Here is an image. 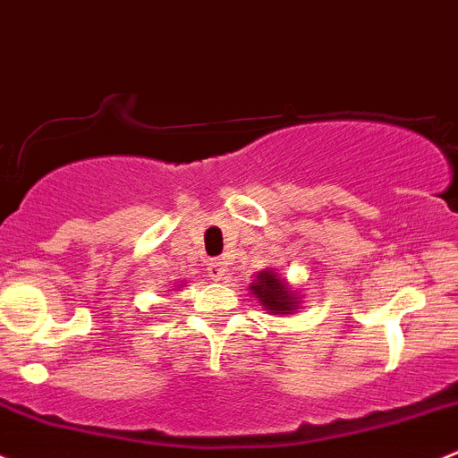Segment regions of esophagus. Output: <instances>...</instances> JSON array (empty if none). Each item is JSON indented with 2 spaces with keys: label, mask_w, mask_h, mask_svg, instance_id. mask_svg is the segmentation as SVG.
I'll list each match as a JSON object with an SVG mask.
<instances>
[{
  "label": "esophagus",
  "mask_w": 458,
  "mask_h": 458,
  "mask_svg": "<svg viewBox=\"0 0 458 458\" xmlns=\"http://www.w3.org/2000/svg\"><path fill=\"white\" fill-rule=\"evenodd\" d=\"M208 276L213 280H225V276H228V265H225L221 259L210 260V263H208Z\"/></svg>",
  "instance_id": "obj_1"
}]
</instances>
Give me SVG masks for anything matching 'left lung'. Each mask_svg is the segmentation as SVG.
Listing matches in <instances>:
<instances>
[{"mask_svg": "<svg viewBox=\"0 0 458 458\" xmlns=\"http://www.w3.org/2000/svg\"><path fill=\"white\" fill-rule=\"evenodd\" d=\"M250 291L271 315H293L295 310L302 309V298L298 291L276 269L259 271L254 283L250 284Z\"/></svg>", "mask_w": 458, "mask_h": 458, "instance_id": "left-lung-1", "label": "left lung"}]
</instances>
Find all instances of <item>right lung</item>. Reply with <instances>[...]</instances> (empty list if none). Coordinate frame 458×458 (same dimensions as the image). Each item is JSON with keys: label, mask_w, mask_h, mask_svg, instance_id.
<instances>
[{"label": "right lung", "mask_w": 458, "mask_h": 458, "mask_svg": "<svg viewBox=\"0 0 458 458\" xmlns=\"http://www.w3.org/2000/svg\"><path fill=\"white\" fill-rule=\"evenodd\" d=\"M180 286H182V284H180Z\"/></svg>", "instance_id": "obj_1"}]
</instances>
